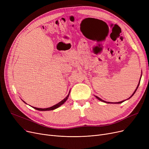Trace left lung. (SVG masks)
<instances>
[{"label": "left lung", "instance_id": "8db88e82", "mask_svg": "<svg viewBox=\"0 0 149 149\" xmlns=\"http://www.w3.org/2000/svg\"><path fill=\"white\" fill-rule=\"evenodd\" d=\"M141 76H142V74L141 75V77H140V80H139V83H138V86H137V87H136V89L135 90V91H134V92L132 93V95L129 98H127V100H123V101H120V102H115V103H113V102H107V101H104V100H103L102 99H101L100 98H99L98 97H97V96H95V97L98 100H100V101H103V102H104V103H112V104H120V103H123V102H124V101H125L126 100H129V99H130L133 95H134V94H135V93L136 92V90H137V89H138V86H139V83H140V81H141Z\"/></svg>", "mask_w": 149, "mask_h": 149}]
</instances>
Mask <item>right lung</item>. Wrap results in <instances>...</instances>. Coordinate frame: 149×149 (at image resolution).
<instances>
[{
  "label": "right lung",
  "instance_id": "obj_1",
  "mask_svg": "<svg viewBox=\"0 0 149 149\" xmlns=\"http://www.w3.org/2000/svg\"><path fill=\"white\" fill-rule=\"evenodd\" d=\"M69 93H70V91L69 92V93H68V95L66 96V98H65L63 100H61V101H60V102L58 103H57V104H56V105H54L53 106H52V107H48V108H44V109H42V108H37V107H33V106H32L33 107V108H34V109H36V110H38V111H52V110H54V109H57V108H58V107H59L60 106H61L62 104H63L66 101V100H68V97H69ZM23 102H24L25 104H26L24 101L23 100H22Z\"/></svg>",
  "mask_w": 149,
  "mask_h": 149
}]
</instances>
